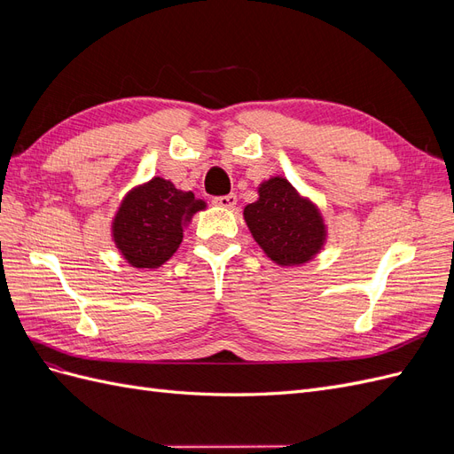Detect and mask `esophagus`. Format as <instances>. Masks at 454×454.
Segmentation results:
<instances>
[{"label":"esophagus","mask_w":454,"mask_h":454,"mask_svg":"<svg viewBox=\"0 0 454 454\" xmlns=\"http://www.w3.org/2000/svg\"><path fill=\"white\" fill-rule=\"evenodd\" d=\"M212 202L219 208H235L237 206V195L231 193V195H223V197H214Z\"/></svg>","instance_id":"esophagus-1"}]
</instances>
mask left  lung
Listing matches in <instances>:
<instances>
[{"label":"left lung","mask_w":454,"mask_h":454,"mask_svg":"<svg viewBox=\"0 0 454 454\" xmlns=\"http://www.w3.org/2000/svg\"><path fill=\"white\" fill-rule=\"evenodd\" d=\"M244 219L261 250L282 267L307 263L325 242L318 208L280 176L259 185V199L246 206Z\"/></svg>","instance_id":"1"}]
</instances>
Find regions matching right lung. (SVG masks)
I'll list each match as a JSON object with an SVG mask.
<instances>
[{"mask_svg":"<svg viewBox=\"0 0 454 454\" xmlns=\"http://www.w3.org/2000/svg\"><path fill=\"white\" fill-rule=\"evenodd\" d=\"M206 202L172 182L153 180L132 189L114 219V240L136 269H157L180 248L184 227Z\"/></svg>","mask_w":454,"mask_h":454,"instance_id":"1","label":"right lung"}]
</instances>
